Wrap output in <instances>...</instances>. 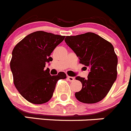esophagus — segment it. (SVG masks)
I'll use <instances>...</instances> for the list:
<instances>
[{
  "instance_id": "esophagus-1",
  "label": "esophagus",
  "mask_w": 131,
  "mask_h": 131,
  "mask_svg": "<svg viewBox=\"0 0 131 131\" xmlns=\"http://www.w3.org/2000/svg\"><path fill=\"white\" fill-rule=\"evenodd\" d=\"M67 79H68V81H70V82H72V81H74V78H73V77H71V76H68L67 77Z\"/></svg>"
}]
</instances>
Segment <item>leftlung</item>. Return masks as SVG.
<instances>
[{
  "label": "left lung",
  "mask_w": 131,
  "mask_h": 131,
  "mask_svg": "<svg viewBox=\"0 0 131 131\" xmlns=\"http://www.w3.org/2000/svg\"><path fill=\"white\" fill-rule=\"evenodd\" d=\"M66 43L75 52L81 64L90 72L86 79L78 76L82 89L75 92L77 100L84 103H96L104 98L117 78L118 57L111 42L94 33L67 36Z\"/></svg>",
  "instance_id": "1"
}]
</instances>
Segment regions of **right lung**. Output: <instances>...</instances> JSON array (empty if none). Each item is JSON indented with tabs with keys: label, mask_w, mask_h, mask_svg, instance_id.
<instances>
[{
	"label": "right lung",
	"mask_w": 131,
	"mask_h": 131,
	"mask_svg": "<svg viewBox=\"0 0 131 131\" xmlns=\"http://www.w3.org/2000/svg\"><path fill=\"white\" fill-rule=\"evenodd\" d=\"M65 36L37 31L18 42L12 52L10 61L13 83L24 99L34 104H42L52 98L57 81L67 78L63 72L56 75L45 70L52 61L50 54Z\"/></svg>",
	"instance_id": "1"
}]
</instances>
